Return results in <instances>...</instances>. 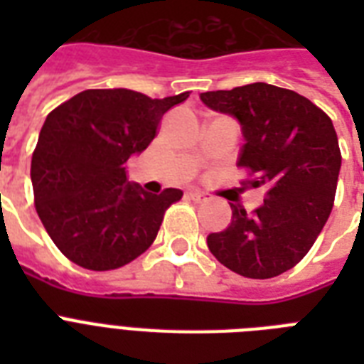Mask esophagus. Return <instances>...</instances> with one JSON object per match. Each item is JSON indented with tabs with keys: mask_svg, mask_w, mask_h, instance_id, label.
<instances>
[{
	"mask_svg": "<svg viewBox=\"0 0 364 364\" xmlns=\"http://www.w3.org/2000/svg\"><path fill=\"white\" fill-rule=\"evenodd\" d=\"M187 198L193 200V202H196V204H204V202H208V198H205L204 194L196 193V191H191V193H187Z\"/></svg>",
	"mask_w": 364,
	"mask_h": 364,
	"instance_id": "1",
	"label": "esophagus"
}]
</instances>
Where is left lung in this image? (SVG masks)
<instances>
[{"label":"left lung","instance_id":"left-lung-1","mask_svg":"<svg viewBox=\"0 0 364 364\" xmlns=\"http://www.w3.org/2000/svg\"><path fill=\"white\" fill-rule=\"evenodd\" d=\"M208 107L236 117L245 145L243 185L264 187L253 213L232 205V223L208 236L221 264L243 277L268 279L304 259L333 211L338 183V137L331 117L294 90L253 82L200 94Z\"/></svg>","mask_w":364,"mask_h":364}]
</instances>
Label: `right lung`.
Instances as JSON below:
<instances>
[{"instance_id": "1", "label": "right lung", "mask_w": 364, "mask_h": 364, "mask_svg": "<svg viewBox=\"0 0 364 364\" xmlns=\"http://www.w3.org/2000/svg\"><path fill=\"white\" fill-rule=\"evenodd\" d=\"M188 92L153 100L90 88L47 115L31 156L37 215L54 245L87 270H115L145 253L179 188L145 193L126 162L153 141L160 119Z\"/></svg>"}]
</instances>
